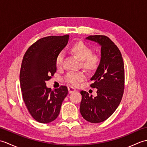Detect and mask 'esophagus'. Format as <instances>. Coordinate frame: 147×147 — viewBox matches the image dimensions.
<instances>
[{
  "mask_svg": "<svg viewBox=\"0 0 147 147\" xmlns=\"http://www.w3.org/2000/svg\"><path fill=\"white\" fill-rule=\"evenodd\" d=\"M68 91H69V93H73V92H75L76 90L73 88V87H71V86H69L68 87Z\"/></svg>",
  "mask_w": 147,
  "mask_h": 147,
  "instance_id": "34e87169",
  "label": "esophagus"
}]
</instances>
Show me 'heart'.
<instances>
[{
	"label": "heart",
	"instance_id": "b5f03b06",
	"mask_svg": "<svg viewBox=\"0 0 147 147\" xmlns=\"http://www.w3.org/2000/svg\"><path fill=\"white\" fill-rule=\"evenodd\" d=\"M69 51L82 61V66L86 70L93 72L97 69L100 59L97 55L92 54V49L83 42H77L72 45ZM64 54L62 52L59 53L55 59V64L57 67L62 65ZM85 78V75L82 73H69L65 76V81L69 85L76 86Z\"/></svg>",
	"mask_w": 147,
	"mask_h": 147
}]
</instances>
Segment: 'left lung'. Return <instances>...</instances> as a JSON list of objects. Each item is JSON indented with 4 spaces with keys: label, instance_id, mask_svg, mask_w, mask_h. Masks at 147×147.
I'll use <instances>...</instances> for the list:
<instances>
[{
    "label": "left lung",
    "instance_id": "obj_1",
    "mask_svg": "<svg viewBox=\"0 0 147 147\" xmlns=\"http://www.w3.org/2000/svg\"><path fill=\"white\" fill-rule=\"evenodd\" d=\"M86 40L98 43L101 47L100 65L92 78L90 86L97 89L93 97L81 91L82 100L80 112L83 117L92 123L105 121L119 105L124 89V65L121 53L112 40L104 35H90Z\"/></svg>",
    "mask_w": 147,
    "mask_h": 147
}]
</instances>
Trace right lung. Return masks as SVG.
Returning <instances> with one entry per match:
<instances>
[{"label":"right lung","mask_w":147,"mask_h":147,"mask_svg":"<svg viewBox=\"0 0 147 147\" xmlns=\"http://www.w3.org/2000/svg\"><path fill=\"white\" fill-rule=\"evenodd\" d=\"M68 40V35L40 38L23 57L20 75L22 95L30 114L40 123H51L57 117L68 93L65 86L52 90L45 83L56 72V57Z\"/></svg>","instance_id":"obj_1"}]
</instances>
